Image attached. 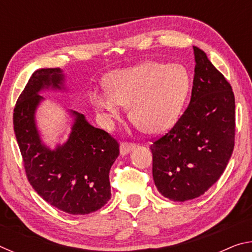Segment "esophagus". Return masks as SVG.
Returning a JSON list of instances; mask_svg holds the SVG:
<instances>
[{"mask_svg":"<svg viewBox=\"0 0 252 252\" xmlns=\"http://www.w3.org/2000/svg\"><path fill=\"white\" fill-rule=\"evenodd\" d=\"M135 149V144L132 142H121L120 144V153L122 156H126L127 153L133 151Z\"/></svg>","mask_w":252,"mask_h":252,"instance_id":"34e87169","label":"esophagus"}]
</instances>
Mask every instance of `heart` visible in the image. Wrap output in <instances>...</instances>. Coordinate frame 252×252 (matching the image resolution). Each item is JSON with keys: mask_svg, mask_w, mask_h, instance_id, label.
Instances as JSON below:
<instances>
[{"mask_svg": "<svg viewBox=\"0 0 252 252\" xmlns=\"http://www.w3.org/2000/svg\"><path fill=\"white\" fill-rule=\"evenodd\" d=\"M108 89L93 95L96 108L118 119L130 106L132 122L147 133H161L180 116L190 90V75L180 64L147 62L113 72Z\"/></svg>", "mask_w": 252, "mask_h": 252, "instance_id": "b5f03b06", "label": "heart"}]
</instances>
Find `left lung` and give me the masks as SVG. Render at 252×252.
<instances>
[{"mask_svg": "<svg viewBox=\"0 0 252 252\" xmlns=\"http://www.w3.org/2000/svg\"><path fill=\"white\" fill-rule=\"evenodd\" d=\"M195 67L188 108L167 133L153 140L152 176L172 201L202 195L223 173L234 148L232 88L202 50L193 46Z\"/></svg>", "mask_w": 252, "mask_h": 252, "instance_id": "left-lung-1", "label": "left lung"}]
</instances>
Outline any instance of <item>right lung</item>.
Segmentation results:
<instances>
[{
    "mask_svg": "<svg viewBox=\"0 0 252 252\" xmlns=\"http://www.w3.org/2000/svg\"><path fill=\"white\" fill-rule=\"evenodd\" d=\"M62 80L59 67L34 72L16 101L14 132L25 174L37 194L70 215H88L111 198L109 173L120 146L110 133L89 125L75 111L66 143L54 151L41 143L34 112L43 97L37 92L50 85L60 89Z\"/></svg>",
    "mask_w": 252,
    "mask_h": 252,
    "instance_id": "1",
    "label": "right lung"
}]
</instances>
